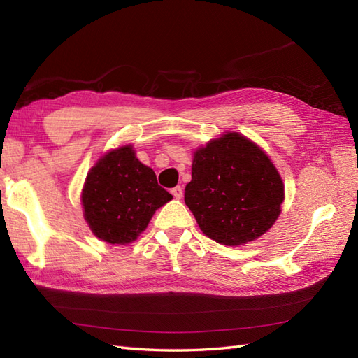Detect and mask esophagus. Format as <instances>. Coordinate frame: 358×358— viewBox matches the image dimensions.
<instances>
[{"mask_svg": "<svg viewBox=\"0 0 358 358\" xmlns=\"http://www.w3.org/2000/svg\"><path fill=\"white\" fill-rule=\"evenodd\" d=\"M171 196L175 197V199H180L182 196H183V189L180 188V187H175V188H171Z\"/></svg>", "mask_w": 358, "mask_h": 358, "instance_id": "esophagus-1", "label": "esophagus"}]
</instances>
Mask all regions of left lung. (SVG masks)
<instances>
[{
    "instance_id": "8db88e82",
    "label": "left lung",
    "mask_w": 358,
    "mask_h": 358,
    "mask_svg": "<svg viewBox=\"0 0 358 358\" xmlns=\"http://www.w3.org/2000/svg\"><path fill=\"white\" fill-rule=\"evenodd\" d=\"M284 183L272 161L251 140L229 133L200 148L192 159L185 203L215 242H251L275 224Z\"/></svg>"
}]
</instances>
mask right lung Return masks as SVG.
<instances>
[{"instance_id": "right-lung-1", "label": "right lung", "mask_w": 358, "mask_h": 358, "mask_svg": "<svg viewBox=\"0 0 358 358\" xmlns=\"http://www.w3.org/2000/svg\"><path fill=\"white\" fill-rule=\"evenodd\" d=\"M171 199L129 145L96 162L82 192L86 222L96 237L113 245L136 241L155 210Z\"/></svg>"}]
</instances>
